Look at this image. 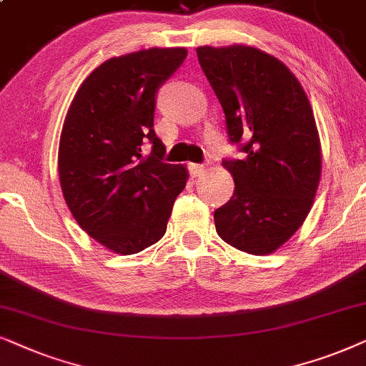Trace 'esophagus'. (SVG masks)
<instances>
[{
  "label": "esophagus",
  "mask_w": 366,
  "mask_h": 366,
  "mask_svg": "<svg viewBox=\"0 0 366 366\" xmlns=\"http://www.w3.org/2000/svg\"><path fill=\"white\" fill-rule=\"evenodd\" d=\"M189 170H191L192 177H197V175L204 174V170H206V165H202V164H189Z\"/></svg>",
  "instance_id": "34e87169"
}]
</instances>
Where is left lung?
<instances>
[{
    "mask_svg": "<svg viewBox=\"0 0 366 366\" xmlns=\"http://www.w3.org/2000/svg\"><path fill=\"white\" fill-rule=\"evenodd\" d=\"M241 160H224L234 196L214 212L222 241L266 256L303 226L321 177L320 134L308 97L276 56L247 45L199 46Z\"/></svg>",
    "mask_w": 366,
    "mask_h": 366,
    "instance_id": "1",
    "label": "left lung"
}]
</instances>
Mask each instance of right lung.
Wrapping results in <instances>:
<instances>
[{"label":"right lung","mask_w":366,"mask_h":366,"mask_svg":"<svg viewBox=\"0 0 366 366\" xmlns=\"http://www.w3.org/2000/svg\"><path fill=\"white\" fill-rule=\"evenodd\" d=\"M187 50L149 48L97 66L73 97L58 147V177L71 216L115 254H137L167 231L186 165L165 164L154 132L155 92ZM149 139L153 150L143 154Z\"/></svg>","instance_id":"obj_1"}]
</instances>
